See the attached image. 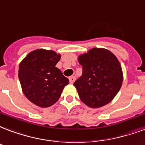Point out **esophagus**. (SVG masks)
Returning a JSON list of instances; mask_svg holds the SVG:
<instances>
[{
	"label": "esophagus",
	"instance_id": "34e87169",
	"mask_svg": "<svg viewBox=\"0 0 145 145\" xmlns=\"http://www.w3.org/2000/svg\"><path fill=\"white\" fill-rule=\"evenodd\" d=\"M69 81H70L71 84H73V83L75 81V77H74V76L71 77L70 78H69Z\"/></svg>",
	"mask_w": 145,
	"mask_h": 145
}]
</instances>
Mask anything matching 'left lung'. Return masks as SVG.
I'll use <instances>...</instances> for the list:
<instances>
[{
	"label": "left lung",
	"mask_w": 145,
	"mask_h": 145,
	"mask_svg": "<svg viewBox=\"0 0 145 145\" xmlns=\"http://www.w3.org/2000/svg\"><path fill=\"white\" fill-rule=\"evenodd\" d=\"M82 76L74 83L80 99L91 108L108 104L120 90L123 80L119 60L110 51L93 48L80 55Z\"/></svg>",
	"instance_id": "8db88e82"
}]
</instances>
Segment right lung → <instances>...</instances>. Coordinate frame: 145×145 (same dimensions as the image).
<instances>
[{
	"label": "right lung",
	"mask_w": 145,
	"mask_h": 145,
	"mask_svg": "<svg viewBox=\"0 0 145 145\" xmlns=\"http://www.w3.org/2000/svg\"><path fill=\"white\" fill-rule=\"evenodd\" d=\"M60 58L61 55L54 51L40 48L29 53L20 64L18 77L23 92L38 106L55 104L69 83L55 67Z\"/></svg>",
	"instance_id": "1"
}]
</instances>
